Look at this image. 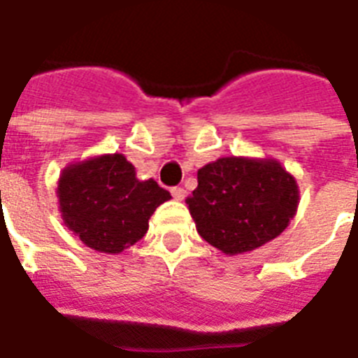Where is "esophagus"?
Here are the masks:
<instances>
[{
    "label": "esophagus",
    "instance_id": "1",
    "mask_svg": "<svg viewBox=\"0 0 358 358\" xmlns=\"http://www.w3.org/2000/svg\"><path fill=\"white\" fill-rule=\"evenodd\" d=\"M171 193H173V196L176 199V201H184L185 199L184 187H173V189H171Z\"/></svg>",
    "mask_w": 358,
    "mask_h": 358
}]
</instances>
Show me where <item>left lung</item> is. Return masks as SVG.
I'll return each mask as SVG.
<instances>
[{
  "label": "left lung",
  "instance_id": "1",
  "mask_svg": "<svg viewBox=\"0 0 358 358\" xmlns=\"http://www.w3.org/2000/svg\"><path fill=\"white\" fill-rule=\"evenodd\" d=\"M187 199L196 232L224 255H241L280 236L299 204L297 182L277 159L219 157L196 173Z\"/></svg>",
  "mask_w": 358,
  "mask_h": 358
}]
</instances>
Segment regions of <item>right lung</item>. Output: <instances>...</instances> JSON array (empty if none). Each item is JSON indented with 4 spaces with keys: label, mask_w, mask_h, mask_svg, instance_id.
<instances>
[{
    "label": "right lung",
    "mask_w": 358,
    "mask_h": 358,
    "mask_svg": "<svg viewBox=\"0 0 358 358\" xmlns=\"http://www.w3.org/2000/svg\"><path fill=\"white\" fill-rule=\"evenodd\" d=\"M57 196L72 234L98 252L117 255L146 234L148 219L171 193L152 178L137 180L122 154H103L63 169Z\"/></svg>",
    "instance_id": "right-lung-1"
}]
</instances>
